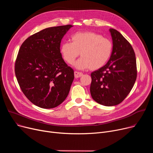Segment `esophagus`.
Instances as JSON below:
<instances>
[{
	"label": "esophagus",
	"instance_id": "1",
	"mask_svg": "<svg viewBox=\"0 0 153 153\" xmlns=\"http://www.w3.org/2000/svg\"><path fill=\"white\" fill-rule=\"evenodd\" d=\"M82 75H83V74L82 73V72H77V71L74 72V76L76 78H79L80 77H81Z\"/></svg>",
	"mask_w": 153,
	"mask_h": 153
}]
</instances>
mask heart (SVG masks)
Wrapping results in <instances>:
<instances>
[{"label": "heart", "instance_id": "1", "mask_svg": "<svg viewBox=\"0 0 153 153\" xmlns=\"http://www.w3.org/2000/svg\"><path fill=\"white\" fill-rule=\"evenodd\" d=\"M71 43L64 42L60 46V53L64 60L73 64L81 55L75 66L81 69L90 68L97 70L108 61L113 49L110 39L92 31L76 32L71 36Z\"/></svg>", "mask_w": 153, "mask_h": 153}]
</instances>
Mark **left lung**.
<instances>
[{
  "instance_id": "8db88e82",
  "label": "left lung",
  "mask_w": 153,
  "mask_h": 153,
  "mask_svg": "<svg viewBox=\"0 0 153 153\" xmlns=\"http://www.w3.org/2000/svg\"><path fill=\"white\" fill-rule=\"evenodd\" d=\"M113 50L105 66L92 72L90 87L92 99L105 106L121 103L129 94L137 77L135 53L130 43L117 30H109Z\"/></svg>"
}]
</instances>
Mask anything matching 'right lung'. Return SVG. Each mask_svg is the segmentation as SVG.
Masks as SVG:
<instances>
[{
  "label": "right lung",
  "mask_w": 153,
  "mask_h": 153,
  "mask_svg": "<svg viewBox=\"0 0 153 153\" xmlns=\"http://www.w3.org/2000/svg\"><path fill=\"white\" fill-rule=\"evenodd\" d=\"M72 27L45 28L28 37L20 46L15 76L24 95L39 107H56L68 97L74 71L62 59L60 45Z\"/></svg>",
  "instance_id": "obj_1"
}]
</instances>
